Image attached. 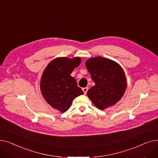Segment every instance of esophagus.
<instances>
[{
	"mask_svg": "<svg viewBox=\"0 0 158 158\" xmlns=\"http://www.w3.org/2000/svg\"><path fill=\"white\" fill-rule=\"evenodd\" d=\"M88 87L82 88V91H83V92H84L85 94H86V93H87V92H88Z\"/></svg>",
	"mask_w": 158,
	"mask_h": 158,
	"instance_id": "34e87169",
	"label": "esophagus"
}]
</instances>
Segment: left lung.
I'll list each match as a JSON object with an SVG mask.
<instances>
[{"instance_id": "left-lung-1", "label": "left lung", "mask_w": 158, "mask_h": 158, "mask_svg": "<svg viewBox=\"0 0 158 158\" xmlns=\"http://www.w3.org/2000/svg\"><path fill=\"white\" fill-rule=\"evenodd\" d=\"M85 65L95 83L87 92L94 106L104 110L117 103L127 85L122 66L114 61L101 56L89 58Z\"/></svg>"}]
</instances>
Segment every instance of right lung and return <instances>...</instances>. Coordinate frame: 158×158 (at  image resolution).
Segmentation results:
<instances>
[{
	"label": "right lung",
	"mask_w": 158,
	"mask_h": 158,
	"mask_svg": "<svg viewBox=\"0 0 158 158\" xmlns=\"http://www.w3.org/2000/svg\"><path fill=\"white\" fill-rule=\"evenodd\" d=\"M81 63V58L56 57L46 66L40 80V90L45 101L61 113L67 111L73 99L84 94L70 76Z\"/></svg>",
	"instance_id": "add662e5"
}]
</instances>
